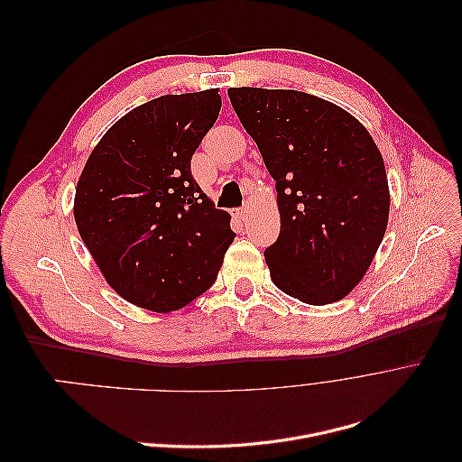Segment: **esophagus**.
<instances>
[{
  "mask_svg": "<svg viewBox=\"0 0 462 462\" xmlns=\"http://www.w3.org/2000/svg\"><path fill=\"white\" fill-rule=\"evenodd\" d=\"M248 214H250V208H248V206H245V208H241V209H239V212H236V217L246 219V217H248Z\"/></svg>",
  "mask_w": 462,
  "mask_h": 462,
  "instance_id": "34e87169",
  "label": "esophagus"
}]
</instances>
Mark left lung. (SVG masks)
Masks as SVG:
<instances>
[{
    "label": "left lung",
    "instance_id": "left-lung-1",
    "mask_svg": "<svg viewBox=\"0 0 462 462\" xmlns=\"http://www.w3.org/2000/svg\"><path fill=\"white\" fill-rule=\"evenodd\" d=\"M231 106L275 180L282 231L265 248L272 282L306 304L346 297L389 217L385 165L356 117L297 90L229 88Z\"/></svg>",
    "mask_w": 462,
    "mask_h": 462
}]
</instances>
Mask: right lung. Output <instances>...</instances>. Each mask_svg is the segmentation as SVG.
<instances>
[{
	"label": "right lung",
	"mask_w": 462,
	"mask_h": 462,
	"mask_svg": "<svg viewBox=\"0 0 462 462\" xmlns=\"http://www.w3.org/2000/svg\"><path fill=\"white\" fill-rule=\"evenodd\" d=\"M221 109L217 88L165 94L134 107L96 144L75 192V221L117 295L179 310L216 282L235 239L190 173Z\"/></svg>",
	"instance_id": "obj_1"
}]
</instances>
